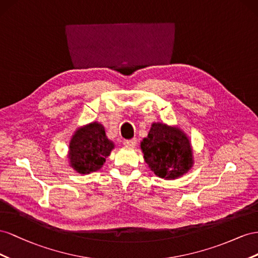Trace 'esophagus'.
<instances>
[{"mask_svg": "<svg viewBox=\"0 0 258 258\" xmlns=\"http://www.w3.org/2000/svg\"><path fill=\"white\" fill-rule=\"evenodd\" d=\"M136 144H137L136 138H132V139H128V141L124 142V146L127 147V148H134Z\"/></svg>", "mask_w": 258, "mask_h": 258, "instance_id": "1", "label": "esophagus"}]
</instances>
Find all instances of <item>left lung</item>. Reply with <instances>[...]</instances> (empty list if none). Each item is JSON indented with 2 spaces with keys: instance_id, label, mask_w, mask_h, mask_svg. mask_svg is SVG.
<instances>
[{
  "instance_id": "1",
  "label": "left lung",
  "mask_w": 258,
  "mask_h": 258,
  "mask_svg": "<svg viewBox=\"0 0 258 258\" xmlns=\"http://www.w3.org/2000/svg\"><path fill=\"white\" fill-rule=\"evenodd\" d=\"M145 162L158 177L177 179L195 164L189 136L176 125L154 122L141 143Z\"/></svg>"
}]
</instances>
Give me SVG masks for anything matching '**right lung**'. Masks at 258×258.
Returning a JSON list of instances; mask_svg holds the SVG:
<instances>
[{
    "label": "right lung",
    "instance_id": "right-lung-1",
    "mask_svg": "<svg viewBox=\"0 0 258 258\" xmlns=\"http://www.w3.org/2000/svg\"><path fill=\"white\" fill-rule=\"evenodd\" d=\"M114 149L104 125L95 121L78 127L69 142V165L79 174H90L102 167Z\"/></svg>",
    "mask_w": 258,
    "mask_h": 258
}]
</instances>
